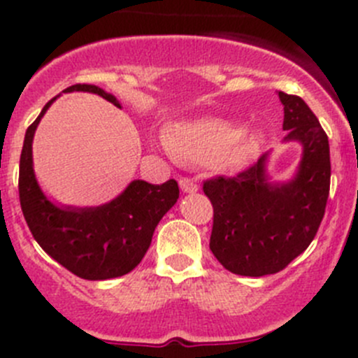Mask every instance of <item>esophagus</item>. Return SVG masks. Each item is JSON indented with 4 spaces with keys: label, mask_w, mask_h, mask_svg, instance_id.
Here are the masks:
<instances>
[{
    "label": "esophagus",
    "mask_w": 358,
    "mask_h": 358,
    "mask_svg": "<svg viewBox=\"0 0 358 358\" xmlns=\"http://www.w3.org/2000/svg\"><path fill=\"white\" fill-rule=\"evenodd\" d=\"M180 189H182V192L185 194H194L199 190V187H197V183L192 182V180L180 178Z\"/></svg>",
    "instance_id": "1"
}]
</instances>
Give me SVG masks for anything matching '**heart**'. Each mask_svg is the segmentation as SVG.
I'll return each mask as SVG.
<instances>
[{
    "mask_svg": "<svg viewBox=\"0 0 358 358\" xmlns=\"http://www.w3.org/2000/svg\"><path fill=\"white\" fill-rule=\"evenodd\" d=\"M162 140L176 161L209 164L222 171L244 168L259 152L258 136L243 135L222 119L176 122L166 129Z\"/></svg>",
    "mask_w": 358,
    "mask_h": 358,
    "instance_id": "1",
    "label": "heart"
}]
</instances>
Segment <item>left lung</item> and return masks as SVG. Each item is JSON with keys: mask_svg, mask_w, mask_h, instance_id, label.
<instances>
[{"mask_svg": "<svg viewBox=\"0 0 358 358\" xmlns=\"http://www.w3.org/2000/svg\"><path fill=\"white\" fill-rule=\"evenodd\" d=\"M286 142L301 145V161L287 182H270L268 154L236 176L206 180L213 204L209 249L229 272L246 277L277 273L315 237L331 183L329 140L299 96L279 92Z\"/></svg>", "mask_w": 358, "mask_h": 358, "instance_id": "left-lung-1", "label": "left lung"}]
</instances>
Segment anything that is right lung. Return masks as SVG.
I'll return each mask as SVG.
<instances>
[{"label":"right lung","instance_id":"1","mask_svg":"<svg viewBox=\"0 0 358 358\" xmlns=\"http://www.w3.org/2000/svg\"><path fill=\"white\" fill-rule=\"evenodd\" d=\"M86 92L121 109L114 95L95 85H74L64 93ZM52 99L27 128L20 154L19 196L36 243L69 272L86 280H106L131 272L152 243L154 230L180 196L178 183L152 185L133 180L115 199L93 208L55 204L45 196L32 168V138Z\"/></svg>","mask_w":358,"mask_h":358}]
</instances>
